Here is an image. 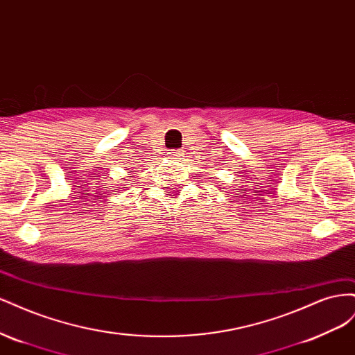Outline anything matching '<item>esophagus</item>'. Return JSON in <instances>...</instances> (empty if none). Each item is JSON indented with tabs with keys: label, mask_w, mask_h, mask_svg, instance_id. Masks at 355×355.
I'll use <instances>...</instances> for the list:
<instances>
[{
	"label": "esophagus",
	"mask_w": 355,
	"mask_h": 355,
	"mask_svg": "<svg viewBox=\"0 0 355 355\" xmlns=\"http://www.w3.org/2000/svg\"><path fill=\"white\" fill-rule=\"evenodd\" d=\"M170 157L175 158V159H180L184 155H182L179 151H173V153H170Z\"/></svg>",
	"instance_id": "1"
}]
</instances>
